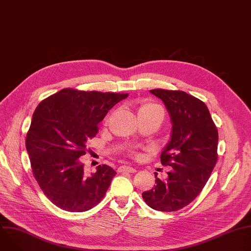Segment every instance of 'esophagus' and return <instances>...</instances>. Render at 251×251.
I'll use <instances>...</instances> for the list:
<instances>
[{
    "mask_svg": "<svg viewBox=\"0 0 251 251\" xmlns=\"http://www.w3.org/2000/svg\"><path fill=\"white\" fill-rule=\"evenodd\" d=\"M118 172L119 173H136L137 170L130 166H121V167H119Z\"/></svg>",
    "mask_w": 251,
    "mask_h": 251,
    "instance_id": "esophagus-1",
    "label": "esophagus"
}]
</instances>
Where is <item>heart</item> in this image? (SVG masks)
<instances>
[{
  "label": "heart",
  "instance_id": "obj_1",
  "mask_svg": "<svg viewBox=\"0 0 251 251\" xmlns=\"http://www.w3.org/2000/svg\"><path fill=\"white\" fill-rule=\"evenodd\" d=\"M139 116H161L164 117L163 107L155 102L147 101L142 103L138 110Z\"/></svg>",
  "mask_w": 251,
  "mask_h": 251
}]
</instances>
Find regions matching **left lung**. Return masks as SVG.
Listing matches in <instances>:
<instances>
[{"label":"left lung","mask_w":251,"mask_h":251,"mask_svg":"<svg viewBox=\"0 0 251 251\" xmlns=\"http://www.w3.org/2000/svg\"><path fill=\"white\" fill-rule=\"evenodd\" d=\"M150 92L162 99L171 116V141L161 154L162 165L171 171L166 180L155 175V188L142 197L156 210L176 211L191 203L205 186L218 161L219 132L199 98L181 90Z\"/></svg>","instance_id":"8db88e82"}]
</instances>
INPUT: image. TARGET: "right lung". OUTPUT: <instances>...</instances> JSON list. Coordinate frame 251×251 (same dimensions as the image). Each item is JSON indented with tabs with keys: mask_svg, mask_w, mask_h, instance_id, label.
<instances>
[{
	"mask_svg": "<svg viewBox=\"0 0 251 251\" xmlns=\"http://www.w3.org/2000/svg\"><path fill=\"white\" fill-rule=\"evenodd\" d=\"M128 93L63 88L35 108L25 137L32 175L46 197L61 209L81 212L98 204L116 172L99 165L84 174L86 154L98 123Z\"/></svg>",
	"mask_w": 251,
	"mask_h": 251,
	"instance_id": "right-lung-1",
	"label": "right lung"
}]
</instances>
